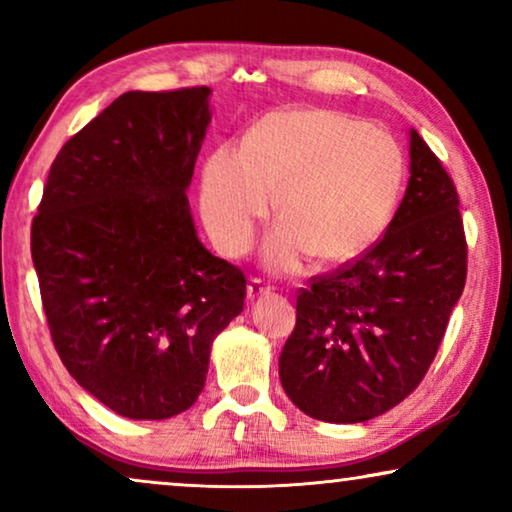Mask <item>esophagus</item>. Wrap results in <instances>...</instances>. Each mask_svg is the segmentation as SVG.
Wrapping results in <instances>:
<instances>
[{"mask_svg": "<svg viewBox=\"0 0 512 512\" xmlns=\"http://www.w3.org/2000/svg\"><path fill=\"white\" fill-rule=\"evenodd\" d=\"M272 291V286L265 282V279H261V277H251V282H249V286H247V296L254 300V298H258V296H265V293H270Z\"/></svg>", "mask_w": 512, "mask_h": 512, "instance_id": "1", "label": "esophagus"}]
</instances>
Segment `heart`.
Returning a JSON list of instances; mask_svg holds the SVG:
<instances>
[{
	"label": "heart",
	"mask_w": 512,
	"mask_h": 512,
	"mask_svg": "<svg viewBox=\"0 0 512 512\" xmlns=\"http://www.w3.org/2000/svg\"><path fill=\"white\" fill-rule=\"evenodd\" d=\"M403 184V153L387 130L331 109L277 111L244 149L209 156L202 216L226 254H244L275 205L282 216L265 261L293 270L307 254L333 265L361 256L384 233Z\"/></svg>",
	"instance_id": "b5f03b06"
}]
</instances>
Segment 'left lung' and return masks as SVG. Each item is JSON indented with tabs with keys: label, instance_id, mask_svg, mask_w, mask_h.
<instances>
[{
	"label": "left lung",
	"instance_id": "1",
	"mask_svg": "<svg viewBox=\"0 0 512 512\" xmlns=\"http://www.w3.org/2000/svg\"><path fill=\"white\" fill-rule=\"evenodd\" d=\"M459 195L417 130L387 233L359 261L314 277L279 356L293 405L321 422H368L417 389L466 284Z\"/></svg>",
	"mask_w": 512,
	"mask_h": 512
}]
</instances>
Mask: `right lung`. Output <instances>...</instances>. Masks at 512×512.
Instances as JSON below:
<instances>
[{
  "label": "right lung",
  "mask_w": 512,
  "mask_h": 512,
  "mask_svg": "<svg viewBox=\"0 0 512 512\" xmlns=\"http://www.w3.org/2000/svg\"><path fill=\"white\" fill-rule=\"evenodd\" d=\"M209 93H123L62 146L32 221L53 345L130 419L191 408L214 338L244 307L247 279L202 247L186 198Z\"/></svg>",
  "instance_id": "obj_1"
}]
</instances>
